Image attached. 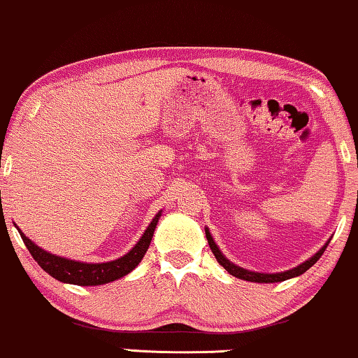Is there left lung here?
I'll return each mask as SVG.
<instances>
[{"label": "left lung", "instance_id": "8db88e82", "mask_svg": "<svg viewBox=\"0 0 358 358\" xmlns=\"http://www.w3.org/2000/svg\"><path fill=\"white\" fill-rule=\"evenodd\" d=\"M206 238H208V243L210 246V251H213L215 259H217V263L222 266V268L227 271L229 274L235 275V278L238 279H243V280H250V282H259V284H269V282H280V280H287V279H292V278H296V275L303 274L308 271L311 266H313L316 261H318L321 256H323L324 250L328 248V243H326L323 248H321L318 253L315 256H311L308 261H305V263H301L300 266H296L294 269H289L285 271V273H275V274H263V273H253V271H246L243 268H240V266H235L234 263H230V261L225 258V256L220 253V250L217 248V245L214 243L213 236H210L209 230L206 229Z\"/></svg>", "mask_w": 358, "mask_h": 358}]
</instances>
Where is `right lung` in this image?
I'll use <instances>...</instances> for the list:
<instances>
[{
    "label": "right lung",
    "mask_w": 358,
    "mask_h": 358,
    "mask_svg": "<svg viewBox=\"0 0 358 358\" xmlns=\"http://www.w3.org/2000/svg\"><path fill=\"white\" fill-rule=\"evenodd\" d=\"M160 214L162 213H159L152 219V222L149 224L148 230L144 231V235L141 236V240L136 243V246L129 251V253L124 255L123 258L110 261V263L89 264L80 263V261L59 258V256H55L52 253H48V251L38 248V246L35 245L32 240H29L21 230H17L19 234H21V238L24 243H26L27 250L30 251V255H32V258L37 261L40 268H42L45 273L52 275V278L59 282H66V284L74 285H102L123 278V275L131 273V271L141 263V259L144 258L145 251L149 248L150 240H152L155 225L159 222Z\"/></svg>",
    "instance_id": "add662e5"
}]
</instances>
